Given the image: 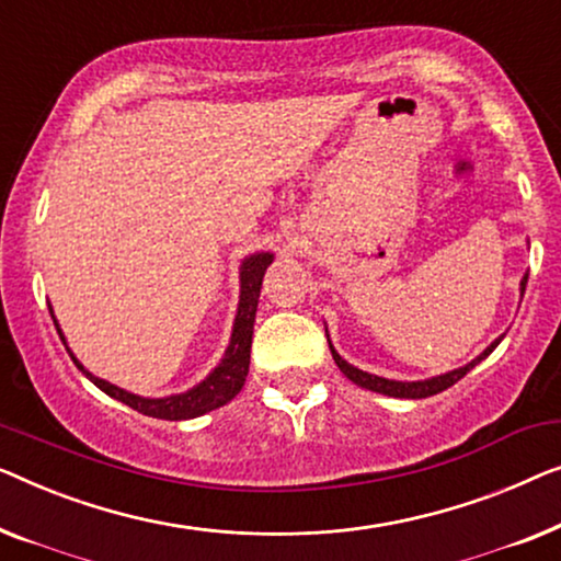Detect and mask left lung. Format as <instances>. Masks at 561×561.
<instances>
[{"label": "left lung", "instance_id": "left-lung-1", "mask_svg": "<svg viewBox=\"0 0 561 561\" xmlns=\"http://www.w3.org/2000/svg\"><path fill=\"white\" fill-rule=\"evenodd\" d=\"M526 282H528V274H524V279H520V295H524V291H526ZM325 333H328V330H325ZM501 341H503V335L495 337V341L488 345V348L480 353L476 360H470L468 366L455 368V370H449V374H442V376H435V378H427V381H393V378H381V376L366 374V370L351 366L348 360H343L341 356H337V351L333 348V343H330V337H328V345H330V353H333V360L337 363V368H341L343 374L348 376L353 383L363 386V389L376 391V393H386V397H397V399H427V397H435V393L445 391L453 383L460 381V378L468 374L470 368H476L478 363L483 360L485 356H491L493 348Z\"/></svg>", "mask_w": 561, "mask_h": 561}]
</instances>
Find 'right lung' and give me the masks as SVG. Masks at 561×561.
Wrapping results in <instances>:
<instances>
[{
	"label": "right lung",
	"instance_id": "1",
	"mask_svg": "<svg viewBox=\"0 0 561 561\" xmlns=\"http://www.w3.org/2000/svg\"><path fill=\"white\" fill-rule=\"evenodd\" d=\"M272 262H274V256L270 254V251H259V254H251L241 262V297H239V310H236V320H233L231 343H228V348L218 366L213 368L198 386H193L191 391L172 393V397H162V399L137 397V393L124 391V389H119V386L108 383V381H104V378L93 376L91 370H85L66 345L70 358H73V363L83 370L85 378L96 383L101 391L108 393V397L116 401H122V404H126V407L137 409L139 414L157 416V420L180 422V420H195V416H201L205 412H213V409L228 404V401H231L236 393L241 391L243 381H247L259 291H262V279H264L266 266H270ZM50 314H53V307H50ZM53 322H55V328H58L60 341L66 343V337H62V330L58 325V320H55V314H53Z\"/></svg>",
	"mask_w": 561,
	"mask_h": 561
}]
</instances>
